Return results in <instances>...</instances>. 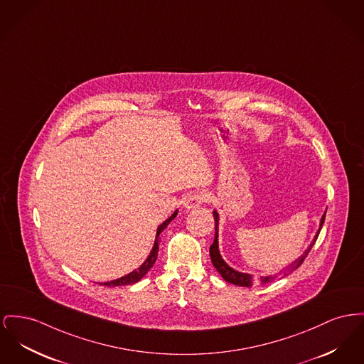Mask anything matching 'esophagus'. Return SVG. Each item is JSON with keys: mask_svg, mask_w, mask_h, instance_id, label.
<instances>
[{"mask_svg": "<svg viewBox=\"0 0 364 364\" xmlns=\"http://www.w3.org/2000/svg\"><path fill=\"white\" fill-rule=\"evenodd\" d=\"M205 200H206V196H205L203 193H191L190 196H187L183 205H184V208H186L187 210H193V209L199 208Z\"/></svg>", "mask_w": 364, "mask_h": 364, "instance_id": "34e87169", "label": "esophagus"}]
</instances>
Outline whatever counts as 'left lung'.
Returning a JSON list of instances; mask_svg holds the SVG:
<instances>
[{
  "label": "left lung",
  "instance_id": "left-lung-1",
  "mask_svg": "<svg viewBox=\"0 0 364 364\" xmlns=\"http://www.w3.org/2000/svg\"><path fill=\"white\" fill-rule=\"evenodd\" d=\"M213 217L214 224H215V225H214V227H215V235H214V242L212 243V246H210V258H212V262H213L214 268L218 271V274L223 277V279H224L225 282H228V283H232V284H236V286H242V287H250V286H253V283H255V278H253L252 275L236 271V269L231 268V267H230V265L223 259V257L220 255V250H218V213H217L215 210H213ZM324 217H326V213L321 215L319 231L316 232V235L314 237V240L311 242L309 247L304 252V255H301V257H299L294 262H291L286 269L280 271L278 275H274V277H272V275H269V277H261V278L258 279V282L264 284V283L272 282V280H275V279L286 277V275L291 274L293 271H296V269L299 268V265L304 262L305 257L308 256V253L311 252L312 246L315 245V242H316V239H318V236H319V232H321V225H323V223H324Z\"/></svg>",
  "mask_w": 364,
  "mask_h": 364
}]
</instances>
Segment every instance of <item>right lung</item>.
<instances>
[{"mask_svg":"<svg viewBox=\"0 0 364 364\" xmlns=\"http://www.w3.org/2000/svg\"><path fill=\"white\" fill-rule=\"evenodd\" d=\"M177 215V210L174 213L171 214V217L168 220H165L156 230V236H155V242H154V246L151 249L150 256L147 257V259L134 271H132L128 275L122 277V278L115 279V280H109V282H105V283H99L102 286H107V287H117V286H125V284H133V283H137L140 279L143 278L151 268L152 265L155 264L156 261V257H158V252H159V235L164 232V230L169 225L171 220Z\"/></svg>","mask_w":364,"mask_h":364,"instance_id":"obj_1","label":"right lung"}]
</instances>
